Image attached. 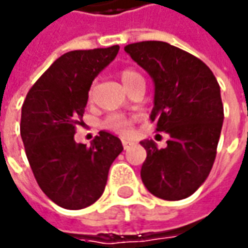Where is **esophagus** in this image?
<instances>
[{
  "mask_svg": "<svg viewBox=\"0 0 248 248\" xmlns=\"http://www.w3.org/2000/svg\"><path fill=\"white\" fill-rule=\"evenodd\" d=\"M122 145H124V149H129L131 145V142L129 141V140H122Z\"/></svg>",
  "mask_w": 248,
  "mask_h": 248,
  "instance_id": "esophagus-1",
  "label": "esophagus"
}]
</instances>
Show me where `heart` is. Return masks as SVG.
Masks as SVG:
<instances>
[{"label": "heart", "instance_id": "1", "mask_svg": "<svg viewBox=\"0 0 248 248\" xmlns=\"http://www.w3.org/2000/svg\"><path fill=\"white\" fill-rule=\"evenodd\" d=\"M121 78H122L124 87L127 88L131 82H134L138 78H142V76L136 70H133V69H124V70L121 72ZM104 124L110 130L119 133V134H127L129 129H130V121L124 115H121V114H111V115H108Z\"/></svg>", "mask_w": 248, "mask_h": 248}]
</instances>
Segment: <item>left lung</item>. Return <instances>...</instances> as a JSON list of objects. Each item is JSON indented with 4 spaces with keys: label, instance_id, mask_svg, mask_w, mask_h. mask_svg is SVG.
I'll return each mask as SVG.
<instances>
[{
    "label": "left lung",
    "instance_id": "obj_1",
    "mask_svg": "<svg viewBox=\"0 0 248 248\" xmlns=\"http://www.w3.org/2000/svg\"><path fill=\"white\" fill-rule=\"evenodd\" d=\"M124 51L152 77L151 121L170 136L163 149L152 140L140 142L146 151L142 183L161 200L187 198L215 163L224 121L220 85L201 60L166 42L131 43Z\"/></svg>",
    "mask_w": 248,
    "mask_h": 248
}]
</instances>
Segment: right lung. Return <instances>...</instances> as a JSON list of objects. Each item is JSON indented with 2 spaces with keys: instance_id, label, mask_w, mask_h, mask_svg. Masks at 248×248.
Segmentation results:
<instances>
[{
  "instance_id": "add662e5",
  "label": "right lung",
  "mask_w": 248,
  "mask_h": 248,
  "mask_svg": "<svg viewBox=\"0 0 248 248\" xmlns=\"http://www.w3.org/2000/svg\"><path fill=\"white\" fill-rule=\"evenodd\" d=\"M119 46L61 55L27 93L20 134L33 176L58 206L87 208L102 197L108 170L124 151L121 140L99 131L91 145L75 141L95 77L115 60Z\"/></svg>"
}]
</instances>
